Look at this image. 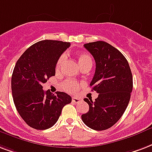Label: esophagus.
<instances>
[{"label":"esophagus","instance_id":"esophagus-1","mask_svg":"<svg viewBox=\"0 0 152 152\" xmlns=\"http://www.w3.org/2000/svg\"><path fill=\"white\" fill-rule=\"evenodd\" d=\"M72 100L73 103H79L81 100V99L80 98H77V97H72Z\"/></svg>","mask_w":152,"mask_h":152}]
</instances>
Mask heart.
Masks as SVG:
<instances>
[{
  "label": "heart",
  "mask_w": 152,
  "mask_h": 152,
  "mask_svg": "<svg viewBox=\"0 0 152 152\" xmlns=\"http://www.w3.org/2000/svg\"><path fill=\"white\" fill-rule=\"evenodd\" d=\"M78 57V61L80 64V66L83 65L84 64L88 63V62H92V59H91V56L87 54V53H80L77 56ZM65 61V55H62L60 56L58 59L57 62H56V71H60L61 68V66L63 63ZM80 87V84H79L78 82L74 80H67L63 84V88L64 90L69 91V92H76Z\"/></svg>",
  "instance_id": "obj_1"
}]
</instances>
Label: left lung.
<instances>
[{
  "label": "left lung",
  "mask_w": 152,
  "mask_h": 152,
  "mask_svg": "<svg viewBox=\"0 0 152 152\" xmlns=\"http://www.w3.org/2000/svg\"><path fill=\"white\" fill-rule=\"evenodd\" d=\"M84 46L96 61L90 86L99 95L95 101L84 99L89 111L81 118L93 130H106L120 120L127 108L133 88L132 74L124 56L108 43L96 41Z\"/></svg>",
  "instance_id": "obj_1"
}]
</instances>
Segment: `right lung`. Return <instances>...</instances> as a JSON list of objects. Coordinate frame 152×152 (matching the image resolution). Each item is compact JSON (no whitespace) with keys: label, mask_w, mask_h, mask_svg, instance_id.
<instances>
[{"label":"right lung","mask_w":152,"mask_h":152,"mask_svg":"<svg viewBox=\"0 0 152 152\" xmlns=\"http://www.w3.org/2000/svg\"><path fill=\"white\" fill-rule=\"evenodd\" d=\"M70 43L45 40L30 46L18 59L12 75V93L17 112L26 124L37 130L55 124L72 97L43 90L42 84L55 76L56 65Z\"/></svg>","instance_id":"1"}]
</instances>
